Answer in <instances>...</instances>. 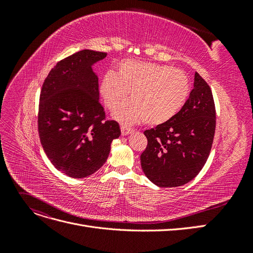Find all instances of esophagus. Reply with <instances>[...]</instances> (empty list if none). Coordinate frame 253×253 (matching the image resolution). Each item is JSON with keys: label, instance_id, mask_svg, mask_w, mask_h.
<instances>
[{"label": "esophagus", "instance_id": "esophagus-1", "mask_svg": "<svg viewBox=\"0 0 253 253\" xmlns=\"http://www.w3.org/2000/svg\"><path fill=\"white\" fill-rule=\"evenodd\" d=\"M120 128H121V134L124 135V136H126V135H128V134L133 133V129H132V128L126 127V126H121Z\"/></svg>", "mask_w": 253, "mask_h": 253}]
</instances>
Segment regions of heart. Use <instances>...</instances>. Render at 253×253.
<instances>
[{"mask_svg":"<svg viewBox=\"0 0 253 253\" xmlns=\"http://www.w3.org/2000/svg\"><path fill=\"white\" fill-rule=\"evenodd\" d=\"M128 91L132 101L121 105L113 116L124 125L147 121L160 126L176 116L187 101L190 82L187 75L169 65L125 60L116 73H106L100 82L105 105L115 110L124 102Z\"/></svg>","mask_w":253,"mask_h":253,"instance_id":"1","label":"heart"}]
</instances>
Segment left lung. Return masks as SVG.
Wrapping results in <instances>:
<instances>
[{
	"label": "left lung",
	"instance_id": "1",
	"mask_svg": "<svg viewBox=\"0 0 253 253\" xmlns=\"http://www.w3.org/2000/svg\"><path fill=\"white\" fill-rule=\"evenodd\" d=\"M194 87L181 110L164 125L144 131L140 155L144 175L162 188L183 186L201 172L215 133V105L210 86L195 73Z\"/></svg>",
	"mask_w": 253,
	"mask_h": 253
}]
</instances>
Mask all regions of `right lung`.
<instances>
[{"instance_id":"add662e5","label":"right lung","mask_w":253,"mask_h":253,"mask_svg":"<svg viewBox=\"0 0 253 253\" xmlns=\"http://www.w3.org/2000/svg\"><path fill=\"white\" fill-rule=\"evenodd\" d=\"M105 52L83 49L51 68L40 94L38 129L45 154L57 170L83 178L104 165L120 136L117 121L105 120L93 66Z\"/></svg>"}]
</instances>
